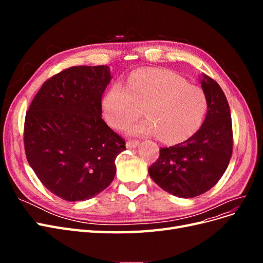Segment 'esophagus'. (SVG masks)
I'll return each instance as SVG.
<instances>
[{"label":"esophagus","instance_id":"1","mask_svg":"<svg viewBox=\"0 0 263 263\" xmlns=\"http://www.w3.org/2000/svg\"><path fill=\"white\" fill-rule=\"evenodd\" d=\"M138 145H139V141H138V140H136V139H129L128 141L126 142V146H127V148H129V149L136 148Z\"/></svg>","mask_w":263,"mask_h":263}]
</instances>
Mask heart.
Returning a JSON list of instances; mask_svg holds the SVG:
<instances>
[{"label":"heart","instance_id":"obj_1","mask_svg":"<svg viewBox=\"0 0 263 263\" xmlns=\"http://www.w3.org/2000/svg\"><path fill=\"white\" fill-rule=\"evenodd\" d=\"M142 108L148 119L130 125V134L158 135L165 144H180L200 129L208 99L177 73L144 68L134 71L127 84L114 83L102 100L103 115L116 129L141 116Z\"/></svg>","mask_w":263,"mask_h":263}]
</instances>
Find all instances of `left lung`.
Listing matches in <instances>:
<instances>
[{
  "instance_id": "left-lung-1",
  "label": "left lung",
  "mask_w": 263,
  "mask_h": 263,
  "mask_svg": "<svg viewBox=\"0 0 263 263\" xmlns=\"http://www.w3.org/2000/svg\"><path fill=\"white\" fill-rule=\"evenodd\" d=\"M208 114L201 128L184 142L160 148L148 169L151 179L178 197H195L211 190L225 173L233 154L234 137L225 93L212 78L201 81Z\"/></svg>"
}]
</instances>
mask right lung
<instances>
[{"mask_svg":"<svg viewBox=\"0 0 263 263\" xmlns=\"http://www.w3.org/2000/svg\"><path fill=\"white\" fill-rule=\"evenodd\" d=\"M103 66H77L45 81L26 112L27 161L51 193L69 202L98 195L112 183L125 140L102 118L110 81Z\"/></svg>","mask_w":263,"mask_h":263,"instance_id":"1","label":"right lung"}]
</instances>
